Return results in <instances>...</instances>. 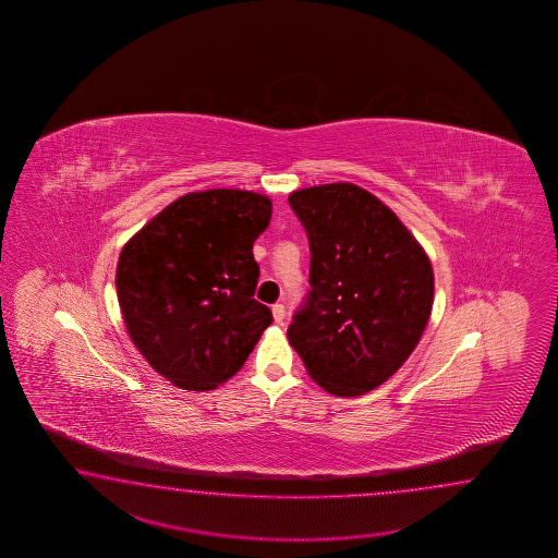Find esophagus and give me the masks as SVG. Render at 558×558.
<instances>
[{"instance_id": "obj_1", "label": "esophagus", "mask_w": 558, "mask_h": 558, "mask_svg": "<svg viewBox=\"0 0 558 558\" xmlns=\"http://www.w3.org/2000/svg\"><path fill=\"white\" fill-rule=\"evenodd\" d=\"M271 311H274L275 323H281V320L284 319V305H283V303H275L274 307H271Z\"/></svg>"}]
</instances>
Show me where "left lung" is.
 I'll return each mask as SVG.
<instances>
[{"instance_id":"left-lung-1","label":"left lung","mask_w":558,"mask_h":558,"mask_svg":"<svg viewBox=\"0 0 558 558\" xmlns=\"http://www.w3.org/2000/svg\"><path fill=\"white\" fill-rule=\"evenodd\" d=\"M289 203L311 245V293L289 343L320 389L365 395L403 367L425 332L435 295L427 251L355 183L293 191Z\"/></svg>"}]
</instances>
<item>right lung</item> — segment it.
I'll list each match as a JSON object with an SVG mask.
<instances>
[{"instance_id":"right-lung-1","label":"right lung","mask_w":558,"mask_h":558,"mask_svg":"<svg viewBox=\"0 0 558 558\" xmlns=\"http://www.w3.org/2000/svg\"><path fill=\"white\" fill-rule=\"evenodd\" d=\"M271 214V199L255 191H193L123 245L116 287L125 329L179 389L223 385L271 325L269 307L253 299V243Z\"/></svg>"}]
</instances>
